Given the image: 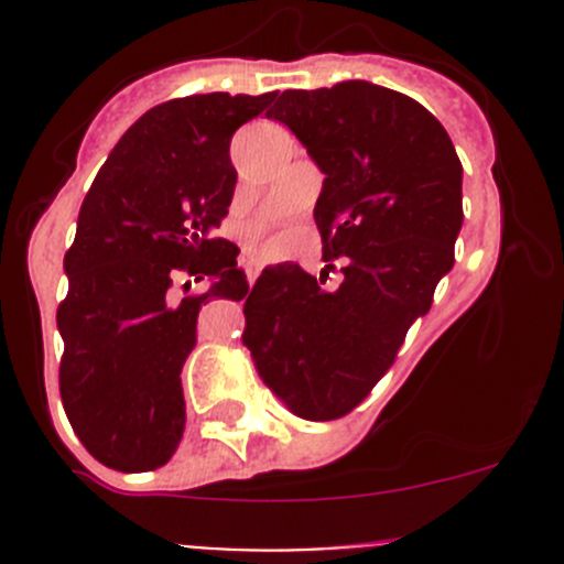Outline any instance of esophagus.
Masks as SVG:
<instances>
[{"label": "esophagus", "instance_id": "obj_1", "mask_svg": "<svg viewBox=\"0 0 564 564\" xmlns=\"http://www.w3.org/2000/svg\"><path fill=\"white\" fill-rule=\"evenodd\" d=\"M246 275H248L250 283H256V278H259V264H256V261H248V264H246Z\"/></svg>", "mask_w": 564, "mask_h": 564}]
</instances>
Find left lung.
Returning a JSON list of instances; mask_svg holds the SVG:
<instances>
[{
	"label": "left lung",
	"mask_w": 564,
	"mask_h": 564,
	"mask_svg": "<svg viewBox=\"0 0 564 564\" xmlns=\"http://www.w3.org/2000/svg\"><path fill=\"white\" fill-rule=\"evenodd\" d=\"M267 117L324 174L314 220L324 261L344 259V283L327 292L303 267H267L242 308V344L294 414L335 420L388 373L453 270L460 161L429 108L371 82L286 89Z\"/></svg>",
	"instance_id": "8db88e82"
}]
</instances>
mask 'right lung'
<instances>
[{
	"label": "right lung",
	"mask_w": 564,
	"mask_h": 564,
	"mask_svg": "<svg viewBox=\"0 0 564 564\" xmlns=\"http://www.w3.org/2000/svg\"><path fill=\"white\" fill-rule=\"evenodd\" d=\"M272 98L209 93L150 108L84 198L56 311L59 392L82 445L111 469L150 471L174 456L185 431L180 373L198 311L248 294L240 248L215 231L237 185L231 135ZM180 269L214 283L174 301L167 289Z\"/></svg>",
	"instance_id": "add662e5"
}]
</instances>
